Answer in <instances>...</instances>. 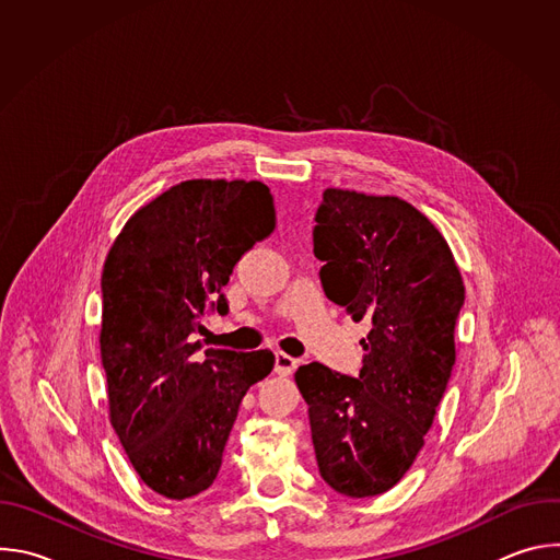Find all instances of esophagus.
Here are the masks:
<instances>
[{
    "instance_id": "34e87169",
    "label": "esophagus",
    "mask_w": 560,
    "mask_h": 560,
    "mask_svg": "<svg viewBox=\"0 0 560 560\" xmlns=\"http://www.w3.org/2000/svg\"><path fill=\"white\" fill-rule=\"evenodd\" d=\"M296 370V359H292L290 354L277 352L275 354V372L281 376H290Z\"/></svg>"
}]
</instances>
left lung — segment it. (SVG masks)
Masks as SVG:
<instances>
[{
	"mask_svg": "<svg viewBox=\"0 0 560 560\" xmlns=\"http://www.w3.org/2000/svg\"><path fill=\"white\" fill-rule=\"evenodd\" d=\"M324 292L365 322L359 376L324 363L294 374L324 481L350 499L412 467L452 376L465 288L432 221L398 197L328 188L312 230Z\"/></svg>",
	"mask_w": 560,
	"mask_h": 560,
	"instance_id": "obj_1",
	"label": "left lung"
}]
</instances>
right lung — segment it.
I'll list each match as a JSON object with an SVG mask.
<instances>
[{"label":"right lung","mask_w":560,"mask_h":560,"mask_svg":"<svg viewBox=\"0 0 560 560\" xmlns=\"http://www.w3.org/2000/svg\"><path fill=\"white\" fill-rule=\"evenodd\" d=\"M277 225L261 182L190 179L137 210L102 272V363L110 423L141 481L173 501L208 490L270 350H201L208 312L228 314L234 266Z\"/></svg>","instance_id":"obj_1"}]
</instances>
